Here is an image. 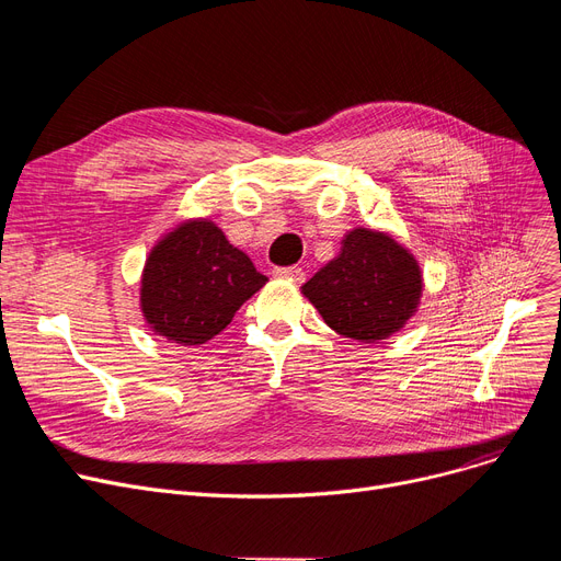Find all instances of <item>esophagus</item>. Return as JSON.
Segmentation results:
<instances>
[{
  "instance_id": "esophagus-1",
  "label": "esophagus",
  "mask_w": 561,
  "mask_h": 561,
  "mask_svg": "<svg viewBox=\"0 0 561 561\" xmlns=\"http://www.w3.org/2000/svg\"><path fill=\"white\" fill-rule=\"evenodd\" d=\"M273 275L277 279H286V282H293V284H302L305 282V271L300 268V265H290V268H275Z\"/></svg>"
}]
</instances>
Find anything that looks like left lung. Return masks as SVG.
<instances>
[{"label": "left lung", "instance_id": "8db88e82", "mask_svg": "<svg viewBox=\"0 0 561 561\" xmlns=\"http://www.w3.org/2000/svg\"><path fill=\"white\" fill-rule=\"evenodd\" d=\"M302 296L345 339L377 343L416 316L423 271L391 233L355 227L334 256L302 286Z\"/></svg>", "mask_w": 561, "mask_h": 561}]
</instances>
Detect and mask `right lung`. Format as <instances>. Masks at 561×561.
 I'll list each match as a JSON object with an SVG mask.
<instances>
[{"label": "right lung", "instance_id": "1", "mask_svg": "<svg viewBox=\"0 0 561 561\" xmlns=\"http://www.w3.org/2000/svg\"><path fill=\"white\" fill-rule=\"evenodd\" d=\"M265 282L214 220L188 218L147 254L138 302L154 334L197 347L220 334Z\"/></svg>", "mask_w": 561, "mask_h": 561}]
</instances>
